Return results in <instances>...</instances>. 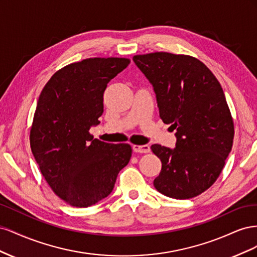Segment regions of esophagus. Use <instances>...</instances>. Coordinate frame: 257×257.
<instances>
[{
    "mask_svg": "<svg viewBox=\"0 0 257 257\" xmlns=\"http://www.w3.org/2000/svg\"><path fill=\"white\" fill-rule=\"evenodd\" d=\"M133 150L137 153H148L150 152V147L148 145H134Z\"/></svg>",
    "mask_w": 257,
    "mask_h": 257,
    "instance_id": "34e87169",
    "label": "esophagus"
}]
</instances>
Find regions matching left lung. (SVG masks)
<instances>
[{"label": "left lung", "instance_id": "8db88e82", "mask_svg": "<svg viewBox=\"0 0 257 257\" xmlns=\"http://www.w3.org/2000/svg\"><path fill=\"white\" fill-rule=\"evenodd\" d=\"M133 60L153 85L161 119L177 131L175 149L151 146L162 162L154 188L175 199L195 197L219 178L234 141L221 84L203 62L186 54L152 52Z\"/></svg>", "mask_w": 257, "mask_h": 257}]
</instances>
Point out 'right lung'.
<instances>
[{"label": "right lung", "instance_id": "right-lung-1", "mask_svg": "<svg viewBox=\"0 0 257 257\" xmlns=\"http://www.w3.org/2000/svg\"><path fill=\"white\" fill-rule=\"evenodd\" d=\"M130 62H75L54 73L41 92L30 131L31 150L51 190L73 207H89L109 195L131 160L128 144H107L89 132L104 112L108 82Z\"/></svg>", "mask_w": 257, "mask_h": 257}]
</instances>
